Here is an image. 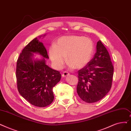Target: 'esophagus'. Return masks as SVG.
I'll use <instances>...</instances> for the list:
<instances>
[{"mask_svg":"<svg viewBox=\"0 0 131 131\" xmlns=\"http://www.w3.org/2000/svg\"><path fill=\"white\" fill-rule=\"evenodd\" d=\"M69 75H70V73L69 72H67L66 71H65V72H64L63 73H62V77H63V78H66V77L69 76Z\"/></svg>","mask_w":131,"mask_h":131,"instance_id":"1","label":"esophagus"}]
</instances>
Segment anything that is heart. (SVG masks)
I'll use <instances>...</instances> for the list:
<instances>
[{
  "instance_id": "obj_1",
  "label": "heart",
  "mask_w": 131,
  "mask_h": 131,
  "mask_svg": "<svg viewBox=\"0 0 131 131\" xmlns=\"http://www.w3.org/2000/svg\"><path fill=\"white\" fill-rule=\"evenodd\" d=\"M94 45L92 39L82 36H67L59 38L50 47L49 55L53 65L60 69L66 61L71 67L81 69L92 59Z\"/></svg>"
}]
</instances>
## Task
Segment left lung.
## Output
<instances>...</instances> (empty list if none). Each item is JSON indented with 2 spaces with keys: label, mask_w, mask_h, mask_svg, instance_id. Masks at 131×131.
<instances>
[{
  "label": "left lung",
  "mask_w": 131,
  "mask_h": 131,
  "mask_svg": "<svg viewBox=\"0 0 131 131\" xmlns=\"http://www.w3.org/2000/svg\"><path fill=\"white\" fill-rule=\"evenodd\" d=\"M77 93L87 103L103 99L112 86L113 66L109 52L101 41L97 43L93 58L78 71Z\"/></svg>",
  "instance_id": "left-lung-1"
}]
</instances>
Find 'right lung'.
<instances>
[{"instance_id":"right-lung-1","label":"right lung","mask_w":131,"mask_h":131,"mask_svg":"<svg viewBox=\"0 0 131 131\" xmlns=\"http://www.w3.org/2000/svg\"><path fill=\"white\" fill-rule=\"evenodd\" d=\"M34 53L40 54L43 58L34 60ZM45 58L49 59L47 51L43 43L36 37L22 50L17 60L16 69L19 93L31 104L41 107L53 102L52 89L60 81L61 77L59 71L46 65Z\"/></svg>"}]
</instances>
